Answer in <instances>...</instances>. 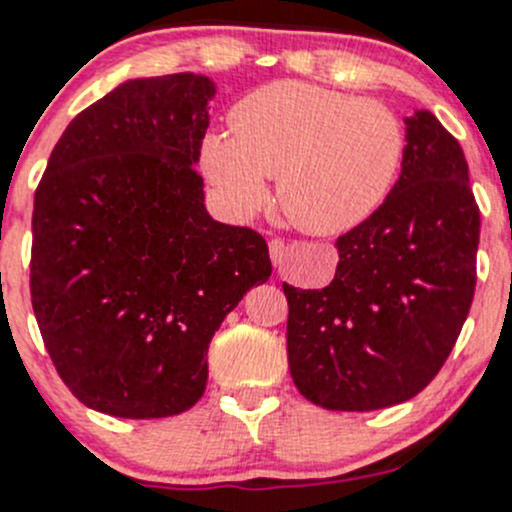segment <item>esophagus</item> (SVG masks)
Returning <instances> with one entry per match:
<instances>
[{
	"label": "esophagus",
	"instance_id": "obj_1",
	"mask_svg": "<svg viewBox=\"0 0 512 512\" xmlns=\"http://www.w3.org/2000/svg\"><path fill=\"white\" fill-rule=\"evenodd\" d=\"M269 257H272L274 267H281V262H284V257H286L284 240H279V238L269 240Z\"/></svg>",
	"mask_w": 512,
	"mask_h": 512
}]
</instances>
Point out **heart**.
<instances>
[{"label": "heart", "mask_w": 512, "mask_h": 512, "mask_svg": "<svg viewBox=\"0 0 512 512\" xmlns=\"http://www.w3.org/2000/svg\"><path fill=\"white\" fill-rule=\"evenodd\" d=\"M233 132H209L202 170L221 207L248 219L267 199L298 231L339 236L370 219L395 187L404 127L378 101L305 81H274L233 105Z\"/></svg>", "instance_id": "heart-1"}]
</instances>
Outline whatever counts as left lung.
<instances>
[{
  "instance_id": "obj_1",
  "label": "left lung",
  "mask_w": 512,
  "mask_h": 512,
  "mask_svg": "<svg viewBox=\"0 0 512 512\" xmlns=\"http://www.w3.org/2000/svg\"><path fill=\"white\" fill-rule=\"evenodd\" d=\"M402 173L380 209L337 240L325 289H293L286 349L305 399L373 411L443 368L477 284L479 207L462 146L428 110L404 120Z\"/></svg>"
}]
</instances>
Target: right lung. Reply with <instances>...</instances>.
I'll return each instance as SVG.
<instances>
[{
  "label": "right lung",
  "mask_w": 512,
  "mask_h": 512,
  "mask_svg": "<svg viewBox=\"0 0 512 512\" xmlns=\"http://www.w3.org/2000/svg\"><path fill=\"white\" fill-rule=\"evenodd\" d=\"M209 76L129 79L69 122L35 190L31 301L72 395L120 419L204 395L223 317L272 274L252 228L204 207Z\"/></svg>",
  "instance_id": "add662e5"
}]
</instances>
